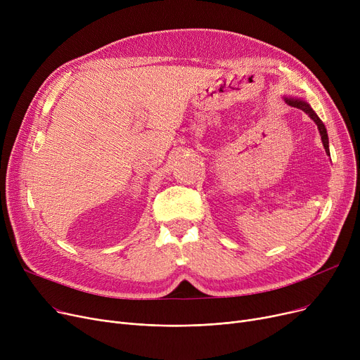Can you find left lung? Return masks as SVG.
Returning a JSON list of instances; mask_svg holds the SVG:
<instances>
[{
    "instance_id": "left-lung-1",
    "label": "left lung",
    "mask_w": 360,
    "mask_h": 360,
    "mask_svg": "<svg viewBox=\"0 0 360 360\" xmlns=\"http://www.w3.org/2000/svg\"><path fill=\"white\" fill-rule=\"evenodd\" d=\"M286 102L293 106V108H297V109H302L304 112H307L308 115L311 117V120H314V122L318 125V129H319V134H321V140H323V144L326 147V151L330 155V150H328V136H327V129H326V125L323 124V121H321L318 118L316 113L314 112V109L304 101H297V99H286Z\"/></svg>"
}]
</instances>
